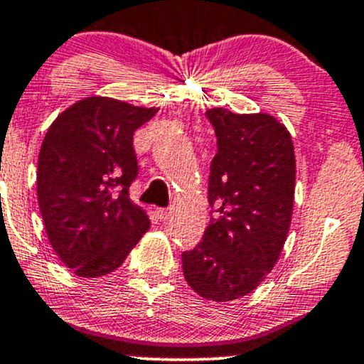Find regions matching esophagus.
<instances>
[{
  "label": "esophagus",
  "instance_id": "1",
  "mask_svg": "<svg viewBox=\"0 0 364 364\" xmlns=\"http://www.w3.org/2000/svg\"><path fill=\"white\" fill-rule=\"evenodd\" d=\"M171 213H173L171 209H157V210H155V214H157V218L161 219V221H167V219L171 218Z\"/></svg>",
  "mask_w": 364,
  "mask_h": 364
}]
</instances>
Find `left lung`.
<instances>
[{
    "mask_svg": "<svg viewBox=\"0 0 364 364\" xmlns=\"http://www.w3.org/2000/svg\"><path fill=\"white\" fill-rule=\"evenodd\" d=\"M218 138L209 203L218 207L202 242L183 252L188 285L207 301L250 294L277 264L290 230L295 154L289 129L273 115L207 110Z\"/></svg>",
    "mask_w": 364,
    "mask_h": 364,
    "instance_id": "1",
    "label": "left lung"
}]
</instances>
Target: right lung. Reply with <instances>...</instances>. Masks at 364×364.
<instances>
[{"mask_svg": "<svg viewBox=\"0 0 364 364\" xmlns=\"http://www.w3.org/2000/svg\"><path fill=\"white\" fill-rule=\"evenodd\" d=\"M157 112L87 97L48 127L38 159L39 210L48 240L75 277L110 274L149 231V215L129 198L138 174L133 134Z\"/></svg>", "mask_w": 364, "mask_h": 364, "instance_id": "right-lung-1", "label": "right lung"}]
</instances>
